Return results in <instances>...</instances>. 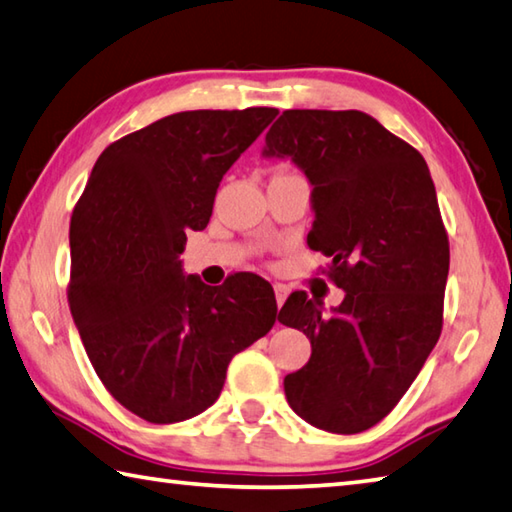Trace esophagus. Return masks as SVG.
Segmentation results:
<instances>
[{"instance_id":"1","label":"esophagus","mask_w":512,"mask_h":512,"mask_svg":"<svg viewBox=\"0 0 512 512\" xmlns=\"http://www.w3.org/2000/svg\"><path fill=\"white\" fill-rule=\"evenodd\" d=\"M274 294H276V303H278V307H281L283 303H285V298H287V287L285 285H281V283H276L274 285Z\"/></svg>"}]
</instances>
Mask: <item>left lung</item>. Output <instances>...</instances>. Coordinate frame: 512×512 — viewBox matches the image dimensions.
<instances>
[{"label":"left lung","mask_w":512,"mask_h":512,"mask_svg":"<svg viewBox=\"0 0 512 512\" xmlns=\"http://www.w3.org/2000/svg\"><path fill=\"white\" fill-rule=\"evenodd\" d=\"M265 156H289L314 185L307 245L345 289L332 316L294 292L278 321L312 343L285 397L312 426L354 435L394 410L443 327L450 245L421 153L361 111H283Z\"/></svg>","instance_id":"left-lung-1"}]
</instances>
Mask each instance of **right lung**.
<instances>
[{
    "mask_svg": "<svg viewBox=\"0 0 512 512\" xmlns=\"http://www.w3.org/2000/svg\"><path fill=\"white\" fill-rule=\"evenodd\" d=\"M276 115L272 106L167 115L111 142L75 202L73 321L104 388L144 421L207 410L231 359L276 323L260 276L209 287L180 269L187 231L207 227L220 180Z\"/></svg>",
    "mask_w": 512,
    "mask_h": 512,
    "instance_id": "add662e5",
    "label": "right lung"
}]
</instances>
